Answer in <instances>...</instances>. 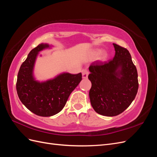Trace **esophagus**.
<instances>
[{"label": "esophagus", "instance_id": "obj_1", "mask_svg": "<svg viewBox=\"0 0 157 157\" xmlns=\"http://www.w3.org/2000/svg\"><path fill=\"white\" fill-rule=\"evenodd\" d=\"M88 74H89V72L86 70V69H84L82 71V77L83 78H88Z\"/></svg>", "mask_w": 157, "mask_h": 157}]
</instances>
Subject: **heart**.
I'll use <instances>...</instances> for the list:
<instances>
[{
  "label": "heart",
  "instance_id": "b5f03b06",
  "mask_svg": "<svg viewBox=\"0 0 157 157\" xmlns=\"http://www.w3.org/2000/svg\"><path fill=\"white\" fill-rule=\"evenodd\" d=\"M99 55V60L100 61H105L107 58H108V53L105 51H103L102 52V50L101 49H99V48H96V49H94L92 52V56L94 58H96Z\"/></svg>",
  "mask_w": 157,
  "mask_h": 157
}]
</instances>
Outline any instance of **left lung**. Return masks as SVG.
<instances>
[{
    "instance_id": "left-lung-1",
    "label": "left lung",
    "mask_w": 157,
    "mask_h": 157,
    "mask_svg": "<svg viewBox=\"0 0 157 157\" xmlns=\"http://www.w3.org/2000/svg\"><path fill=\"white\" fill-rule=\"evenodd\" d=\"M115 55L109 62H94L89 67L91 105L99 115L117 116L134 101L138 90L136 66L127 49L113 44Z\"/></svg>"
}]
</instances>
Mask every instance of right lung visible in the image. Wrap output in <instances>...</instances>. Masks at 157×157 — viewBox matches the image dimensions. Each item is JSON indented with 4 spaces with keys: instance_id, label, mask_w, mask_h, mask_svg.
I'll return each mask as SVG.
<instances>
[{
    "instance_id": "obj_1",
    "label": "right lung",
    "mask_w": 157,
    "mask_h": 157,
    "mask_svg": "<svg viewBox=\"0 0 157 157\" xmlns=\"http://www.w3.org/2000/svg\"><path fill=\"white\" fill-rule=\"evenodd\" d=\"M54 46L41 43L33 49L19 70L16 90L21 103L30 111L40 117H51L65 105L69 96L82 80V74L63 72L46 80H38L35 65L40 52Z\"/></svg>"
}]
</instances>
